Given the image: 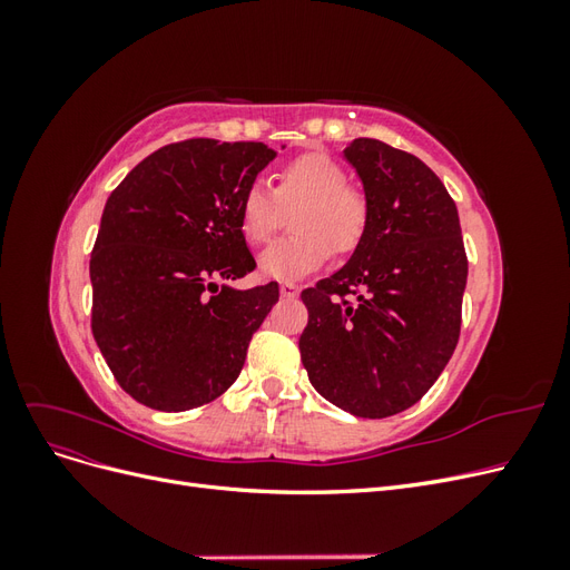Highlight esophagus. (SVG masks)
Returning a JSON list of instances; mask_svg holds the SVG:
<instances>
[{"label": "esophagus", "instance_id": "esophagus-1", "mask_svg": "<svg viewBox=\"0 0 570 570\" xmlns=\"http://www.w3.org/2000/svg\"><path fill=\"white\" fill-rule=\"evenodd\" d=\"M299 285H295V283H281V295L285 297V299H295L297 295H299Z\"/></svg>", "mask_w": 570, "mask_h": 570}]
</instances>
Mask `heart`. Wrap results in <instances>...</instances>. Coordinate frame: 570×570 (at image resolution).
<instances>
[{"mask_svg":"<svg viewBox=\"0 0 570 570\" xmlns=\"http://www.w3.org/2000/svg\"><path fill=\"white\" fill-rule=\"evenodd\" d=\"M295 206V233L258 256V271L271 281H302L318 271L333 249L354 252L368 223L366 197L347 185V170L327 154H304L275 174L273 187L264 180L245 187L237 204L239 233L249 245H264Z\"/></svg>","mask_w":570,"mask_h":570,"instance_id":"obj_1","label":"heart"}]
</instances>
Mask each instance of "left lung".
I'll return each instance as SVG.
<instances>
[{
	"label": "left lung",
	"mask_w": 570,
	"mask_h": 570,
	"mask_svg": "<svg viewBox=\"0 0 570 570\" xmlns=\"http://www.w3.org/2000/svg\"><path fill=\"white\" fill-rule=\"evenodd\" d=\"M364 185L368 223L331 278L302 292L308 381L361 419L416 404L452 358L469 278L459 212L419 157L358 137L342 151ZM357 292V302L343 299Z\"/></svg>",
	"instance_id": "8db88e82"
}]
</instances>
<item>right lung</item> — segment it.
Returning <instances> with one entry per match:
<instances>
[{
	"label": "right lung",
	"instance_id": "1",
	"mask_svg": "<svg viewBox=\"0 0 570 570\" xmlns=\"http://www.w3.org/2000/svg\"><path fill=\"white\" fill-rule=\"evenodd\" d=\"M275 157L264 142L166 145L107 199L90 256L92 335L135 402L187 411L237 381L278 302V283L230 285L256 266L237 204Z\"/></svg>",
	"mask_w": 570,
	"mask_h": 570
}]
</instances>
